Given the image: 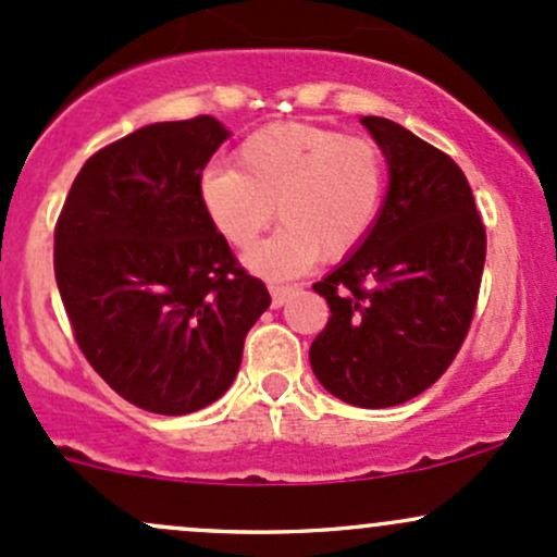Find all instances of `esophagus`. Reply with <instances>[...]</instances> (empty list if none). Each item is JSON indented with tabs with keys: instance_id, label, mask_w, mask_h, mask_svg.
Wrapping results in <instances>:
<instances>
[{
	"instance_id": "1",
	"label": "esophagus",
	"mask_w": 557,
	"mask_h": 557,
	"mask_svg": "<svg viewBox=\"0 0 557 557\" xmlns=\"http://www.w3.org/2000/svg\"><path fill=\"white\" fill-rule=\"evenodd\" d=\"M269 293H272V307H274V309H280V307H283L285 301H288V298L293 296V293H296V288H293V285H280V283H272V285H269Z\"/></svg>"
}]
</instances>
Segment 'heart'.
Masks as SVG:
<instances>
[{"label": "heart", "mask_w": 557, "mask_h": 557, "mask_svg": "<svg viewBox=\"0 0 557 557\" xmlns=\"http://www.w3.org/2000/svg\"><path fill=\"white\" fill-rule=\"evenodd\" d=\"M237 169L200 180L206 216L230 246L246 250L274 222L283 230L253 248L246 264L285 277L317 259H344L375 227L386 195V158L368 137L314 124H272L235 152Z\"/></svg>", "instance_id": "heart-1"}]
</instances>
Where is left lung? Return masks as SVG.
Wrapping results in <instances>:
<instances>
[{
  "instance_id": "8db88e82",
  "label": "left lung",
  "mask_w": 557,
  "mask_h": 557,
  "mask_svg": "<svg viewBox=\"0 0 557 557\" xmlns=\"http://www.w3.org/2000/svg\"><path fill=\"white\" fill-rule=\"evenodd\" d=\"M362 124L388 163V193L364 243L314 283L330 307L309 348L317 381L346 405L409 401L466 341L486 261V230L455 161L377 115Z\"/></svg>"
}]
</instances>
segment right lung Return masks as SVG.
<instances>
[{
  "mask_svg": "<svg viewBox=\"0 0 557 557\" xmlns=\"http://www.w3.org/2000/svg\"><path fill=\"white\" fill-rule=\"evenodd\" d=\"M227 137L211 115L126 134L84 163L54 227L78 348L115 394L156 414L213 405L272 301L200 206V176Z\"/></svg>",
  "mask_w": 557,
  "mask_h": 557,
  "instance_id": "add662e5",
  "label": "right lung"
}]
</instances>
